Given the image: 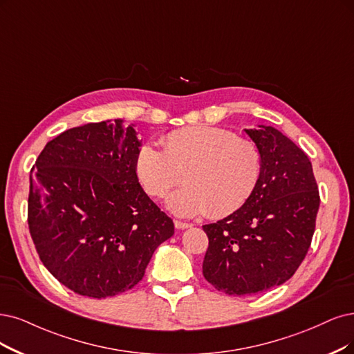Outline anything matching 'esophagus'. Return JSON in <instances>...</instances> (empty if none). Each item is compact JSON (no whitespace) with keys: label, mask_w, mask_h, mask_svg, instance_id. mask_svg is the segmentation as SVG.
Returning <instances> with one entry per match:
<instances>
[{"label":"esophagus","mask_w":354,"mask_h":354,"mask_svg":"<svg viewBox=\"0 0 354 354\" xmlns=\"http://www.w3.org/2000/svg\"><path fill=\"white\" fill-rule=\"evenodd\" d=\"M175 227H176V229H188V227H191V225H189V223H185V221L175 220Z\"/></svg>","instance_id":"1"}]
</instances>
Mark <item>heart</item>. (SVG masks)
<instances>
[{"label": "heart", "instance_id": "b5f03b06", "mask_svg": "<svg viewBox=\"0 0 354 354\" xmlns=\"http://www.w3.org/2000/svg\"><path fill=\"white\" fill-rule=\"evenodd\" d=\"M162 147L142 144L136 172L153 197H163L184 174L185 187L166 198V207L179 217L221 218L238 212L251 198L263 172L257 144L223 128L175 129L162 138Z\"/></svg>", "mask_w": 354, "mask_h": 354}]
</instances>
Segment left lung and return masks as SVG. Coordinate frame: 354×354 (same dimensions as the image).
Returning a JSON list of instances; mask_svg holds the SVG:
<instances>
[{
	"instance_id": "8db88e82",
	"label": "left lung",
	"mask_w": 354,
	"mask_h": 354,
	"mask_svg": "<svg viewBox=\"0 0 354 354\" xmlns=\"http://www.w3.org/2000/svg\"><path fill=\"white\" fill-rule=\"evenodd\" d=\"M245 133L263 160L258 185L238 212L203 226L208 236L203 274L230 296H251L289 280L308 254L319 208L304 150L272 127Z\"/></svg>"
}]
</instances>
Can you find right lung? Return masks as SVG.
Wrapping results in <instances>:
<instances>
[{"label": "right lung", "instance_id": "add662e5", "mask_svg": "<svg viewBox=\"0 0 354 354\" xmlns=\"http://www.w3.org/2000/svg\"><path fill=\"white\" fill-rule=\"evenodd\" d=\"M122 120L64 131L30 172L29 230L39 258L77 295L103 299L144 277L174 221L141 188L134 125Z\"/></svg>", "mask_w": 354, "mask_h": 354}]
</instances>
